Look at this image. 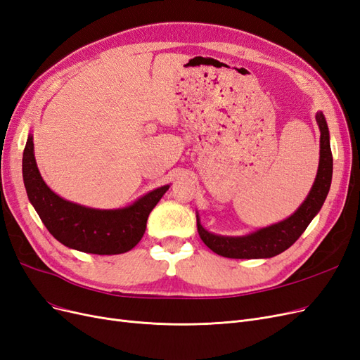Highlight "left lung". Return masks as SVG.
Here are the masks:
<instances>
[{
  "mask_svg": "<svg viewBox=\"0 0 360 360\" xmlns=\"http://www.w3.org/2000/svg\"><path fill=\"white\" fill-rule=\"evenodd\" d=\"M320 129V159L317 176L305 201L296 212L274 225L257 229L243 237H223L202 228L196 214V226L204 244L214 253L231 259H265L288 250L298 240L309 225V221L320 212L332 181V152L329 143L328 123L321 111L316 115Z\"/></svg>",
  "mask_w": 360,
  "mask_h": 360,
  "instance_id": "1",
  "label": "left lung"
}]
</instances>
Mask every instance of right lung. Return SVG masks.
I'll use <instances>...</instances> for the list:
<instances>
[{
	"label": "right lung",
	"instance_id": "obj_1",
	"mask_svg": "<svg viewBox=\"0 0 360 360\" xmlns=\"http://www.w3.org/2000/svg\"><path fill=\"white\" fill-rule=\"evenodd\" d=\"M22 172L28 200L47 231L70 249L94 255H119L134 249L143 238L148 214L169 188V184L162 186L117 210L89 208L67 201L41 179L31 134L23 150Z\"/></svg>",
	"mask_w": 360,
	"mask_h": 360
}]
</instances>
